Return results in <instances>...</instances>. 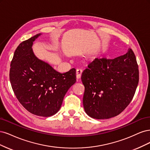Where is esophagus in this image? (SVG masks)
<instances>
[{"mask_svg": "<svg viewBox=\"0 0 150 150\" xmlns=\"http://www.w3.org/2000/svg\"><path fill=\"white\" fill-rule=\"evenodd\" d=\"M82 70L81 69H77L76 71V79H80L81 78V74H82Z\"/></svg>", "mask_w": 150, "mask_h": 150, "instance_id": "obj_1", "label": "esophagus"}]
</instances>
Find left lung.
<instances>
[{"label":"left lung","instance_id":"obj_1","mask_svg":"<svg viewBox=\"0 0 150 150\" xmlns=\"http://www.w3.org/2000/svg\"><path fill=\"white\" fill-rule=\"evenodd\" d=\"M85 86L83 104L86 113L95 119L116 117L131 102L139 81L134 52L114 59H96L81 74Z\"/></svg>","mask_w":150,"mask_h":150}]
</instances>
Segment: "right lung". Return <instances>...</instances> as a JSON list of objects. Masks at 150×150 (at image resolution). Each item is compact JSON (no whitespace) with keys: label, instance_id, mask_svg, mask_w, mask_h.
<instances>
[{"label":"right lung","instance_id":"right-lung-1","mask_svg":"<svg viewBox=\"0 0 150 150\" xmlns=\"http://www.w3.org/2000/svg\"><path fill=\"white\" fill-rule=\"evenodd\" d=\"M38 33L21 43L11 64L10 81L18 101L30 113L48 117L60 110L67 91L76 82V70L60 74L35 55Z\"/></svg>","mask_w":150,"mask_h":150}]
</instances>
